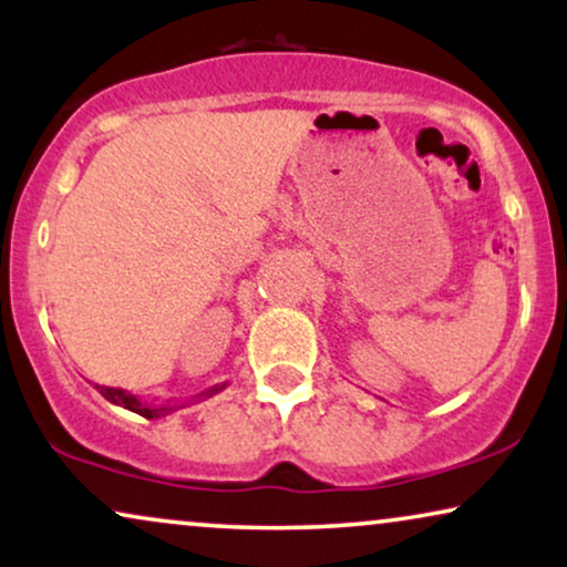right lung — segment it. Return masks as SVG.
Masks as SVG:
<instances>
[{"instance_id": "add662e5", "label": "right lung", "mask_w": 567, "mask_h": 567, "mask_svg": "<svg viewBox=\"0 0 567 567\" xmlns=\"http://www.w3.org/2000/svg\"><path fill=\"white\" fill-rule=\"evenodd\" d=\"M224 386H227V382L208 386L206 392H200V394H196V398H190V400H185V402L167 400V402H162V405H146V402L138 400L136 394H131V392H126V390H118V386H100V384H97V390H100V394H103V398H105L107 402H113V405H121V408L131 410V413H138V415L150 417V421H154V417L169 415V413H173V410H181V408H185V405H190V402L214 398V394H219V392L224 390Z\"/></svg>"}]
</instances>
